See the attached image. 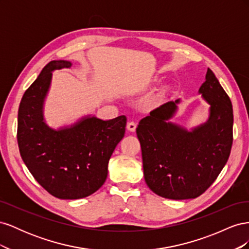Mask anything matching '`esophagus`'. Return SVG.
Masks as SVG:
<instances>
[{
  "label": "esophagus",
  "instance_id": "esophagus-1",
  "mask_svg": "<svg viewBox=\"0 0 249 249\" xmlns=\"http://www.w3.org/2000/svg\"><path fill=\"white\" fill-rule=\"evenodd\" d=\"M136 126H137V124H136V123H134V122L127 123V125H126L127 130H129L130 132H135V130H136Z\"/></svg>",
  "mask_w": 249,
  "mask_h": 249
}]
</instances>
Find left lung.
Returning <instances> with one entry per match:
<instances>
[{
  "label": "left lung",
  "mask_w": 249,
  "mask_h": 249,
  "mask_svg": "<svg viewBox=\"0 0 249 249\" xmlns=\"http://www.w3.org/2000/svg\"><path fill=\"white\" fill-rule=\"evenodd\" d=\"M198 93L210 106L206 123L187 130L170 122L178 99L153 110L136 129L145 183L164 198L199 196L219 176L231 154L232 106L210 69Z\"/></svg>",
  "instance_id": "1"
}]
</instances>
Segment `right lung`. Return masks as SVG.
I'll use <instances>...</instances> for the list:
<instances>
[{
  "instance_id": "obj_1",
  "label": "right lung",
  "mask_w": 249,
  "mask_h": 249,
  "mask_svg": "<svg viewBox=\"0 0 249 249\" xmlns=\"http://www.w3.org/2000/svg\"><path fill=\"white\" fill-rule=\"evenodd\" d=\"M71 65L66 60H53L44 66L22 96L18 116L22 161L38 184L60 199L87 197L100 189L126 124L124 115L110 120L86 115L59 129L46 123L43 108L53 71Z\"/></svg>"
}]
</instances>
